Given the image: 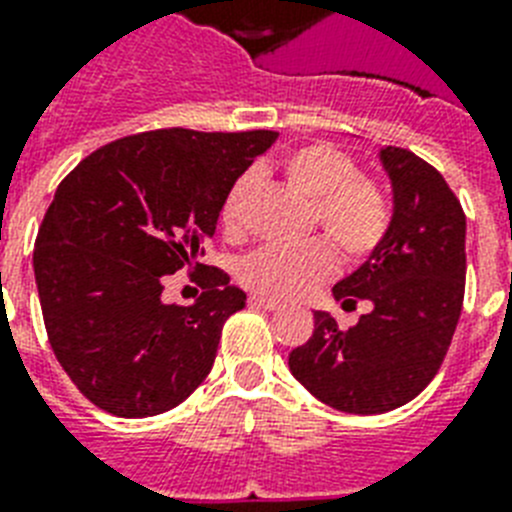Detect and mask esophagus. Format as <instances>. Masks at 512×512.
I'll return each instance as SVG.
<instances>
[{
  "mask_svg": "<svg viewBox=\"0 0 512 512\" xmlns=\"http://www.w3.org/2000/svg\"><path fill=\"white\" fill-rule=\"evenodd\" d=\"M255 307H263V310H268V313H276V310H284V305L281 302H276V299L270 297H260V294H255V297L249 299Z\"/></svg>",
  "mask_w": 512,
  "mask_h": 512,
  "instance_id": "obj_1",
  "label": "esophagus"
}]
</instances>
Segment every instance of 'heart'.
Segmentation results:
<instances>
[{
  "mask_svg": "<svg viewBox=\"0 0 512 512\" xmlns=\"http://www.w3.org/2000/svg\"><path fill=\"white\" fill-rule=\"evenodd\" d=\"M286 181L313 199V223L350 260H365L384 242L392 207L384 189L344 149L313 141L281 157ZM252 176L236 178L220 205V223L231 239L244 234V205ZM336 270V255L323 239L297 247H263L242 263V284L252 292L276 299H299L323 284Z\"/></svg>",
  "mask_w": 512,
  "mask_h": 512,
  "instance_id": "b5f03b06",
  "label": "heart"
}]
</instances>
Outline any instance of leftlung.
Masks as SVG:
<instances>
[{
  "mask_svg": "<svg viewBox=\"0 0 512 512\" xmlns=\"http://www.w3.org/2000/svg\"><path fill=\"white\" fill-rule=\"evenodd\" d=\"M394 215L384 242L334 286L344 307L371 310L339 328L315 313L313 336L289 355L307 392L352 415L389 413L431 384L450 350L465 294V213L434 165L410 149L384 147Z\"/></svg>",
  "mask_w": 512,
  "mask_h": 512,
  "instance_id": "left-lung-1",
  "label": "left lung"
}]
</instances>
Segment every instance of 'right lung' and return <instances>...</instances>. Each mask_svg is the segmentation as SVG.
<instances>
[{
    "label": "right lung",
    "mask_w": 512,
    "mask_h": 512,
    "mask_svg": "<svg viewBox=\"0 0 512 512\" xmlns=\"http://www.w3.org/2000/svg\"><path fill=\"white\" fill-rule=\"evenodd\" d=\"M276 136L144 131L83 157L57 186L33 247L41 315L62 371L105 413L160 415L207 378L247 294L199 257L231 184ZM178 269L203 286L189 308L161 302Z\"/></svg>",
    "instance_id": "right-lung-1"
}]
</instances>
